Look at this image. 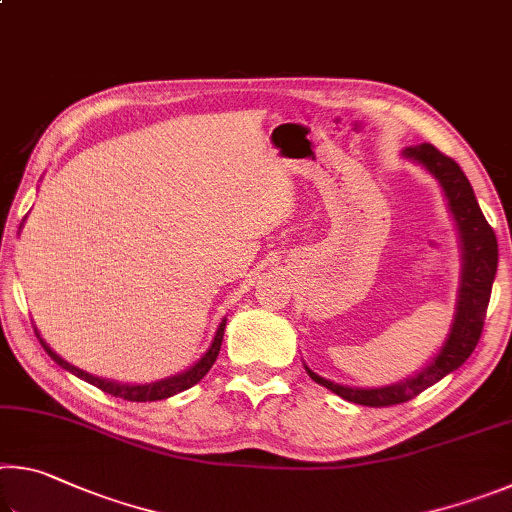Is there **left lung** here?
Returning a JSON list of instances; mask_svg holds the SVG:
<instances>
[{
  "label": "left lung",
  "mask_w": 512,
  "mask_h": 512,
  "mask_svg": "<svg viewBox=\"0 0 512 512\" xmlns=\"http://www.w3.org/2000/svg\"><path fill=\"white\" fill-rule=\"evenodd\" d=\"M402 158L420 164L443 187L449 214H452L458 241H461V284H458L456 311L445 343L440 345V350L433 354L431 361L424 363V368H420L415 375L395 381V384L361 388L336 384V381L320 377L309 366H305L307 375L316 384L329 388V391L343 397V400L363 406L402 404L418 393L427 391L429 386L447 377L449 372L461 368L481 339L485 309H488L492 282H495L497 275L499 250L495 230L485 221L481 207L476 203L474 189L461 167L431 144L406 146Z\"/></svg>",
  "instance_id": "8db88e82"
}]
</instances>
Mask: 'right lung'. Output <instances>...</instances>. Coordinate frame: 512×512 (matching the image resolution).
I'll return each mask as SVG.
<instances>
[{
	"label": "right lung",
	"mask_w": 512,
	"mask_h": 512,
	"mask_svg": "<svg viewBox=\"0 0 512 512\" xmlns=\"http://www.w3.org/2000/svg\"><path fill=\"white\" fill-rule=\"evenodd\" d=\"M20 228H22V225H20ZM225 320H228V318H221V323H219V327H216V334H214V339L210 343V348H207L201 354V359L194 361L192 366L185 368L183 372H176V375L164 377V379H158V381H149V384H121V381L97 377V375H92V372H85L81 368L72 366V363L65 361L63 357H60V354L51 350L47 341L40 336L38 327H36V334H38V339L42 343V348H45V352L58 363L60 368L72 372V375H76L83 381H88V384H92V386L101 388L103 393H110L115 397H124V400H128V402H155V400H167V397H171V395L187 391V388H192L194 384H198V381H201L207 375V370L214 366L216 357H219L223 332H225Z\"/></svg>",
	"instance_id": "obj_1"
}]
</instances>
